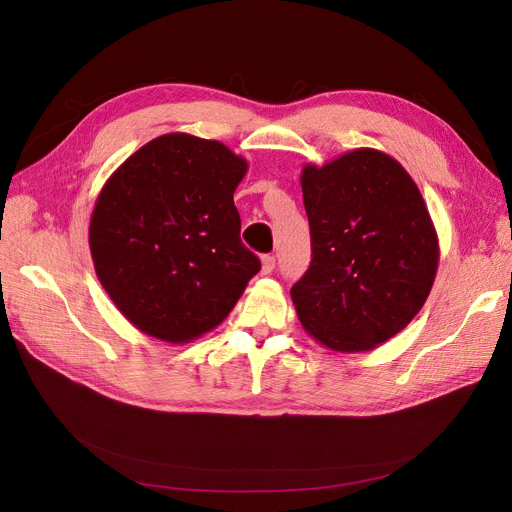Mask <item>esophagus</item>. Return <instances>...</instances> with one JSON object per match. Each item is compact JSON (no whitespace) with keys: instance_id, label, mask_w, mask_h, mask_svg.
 <instances>
[{"instance_id":"obj_1","label":"esophagus","mask_w":512,"mask_h":512,"mask_svg":"<svg viewBox=\"0 0 512 512\" xmlns=\"http://www.w3.org/2000/svg\"><path fill=\"white\" fill-rule=\"evenodd\" d=\"M276 270V257L274 255H263L261 257V272L272 274Z\"/></svg>"}]
</instances>
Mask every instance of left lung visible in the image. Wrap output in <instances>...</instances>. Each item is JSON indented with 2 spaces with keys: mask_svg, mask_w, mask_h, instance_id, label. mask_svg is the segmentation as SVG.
<instances>
[{
  "mask_svg": "<svg viewBox=\"0 0 512 512\" xmlns=\"http://www.w3.org/2000/svg\"><path fill=\"white\" fill-rule=\"evenodd\" d=\"M311 263L290 288L303 328L342 353L369 351L423 307L438 238L417 184L398 161L357 149L303 170Z\"/></svg>",
  "mask_w": 512,
  "mask_h": 512,
  "instance_id": "1",
  "label": "left lung"
}]
</instances>
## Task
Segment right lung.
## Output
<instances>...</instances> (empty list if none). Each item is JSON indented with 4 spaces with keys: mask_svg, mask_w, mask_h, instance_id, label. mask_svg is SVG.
<instances>
[{
    "mask_svg": "<svg viewBox=\"0 0 512 512\" xmlns=\"http://www.w3.org/2000/svg\"><path fill=\"white\" fill-rule=\"evenodd\" d=\"M245 172L218 141L164 134L103 186L89 228L95 272L145 334L186 342L209 332L261 270L234 205Z\"/></svg>",
    "mask_w": 512,
    "mask_h": 512,
    "instance_id": "obj_1",
    "label": "right lung"
}]
</instances>
